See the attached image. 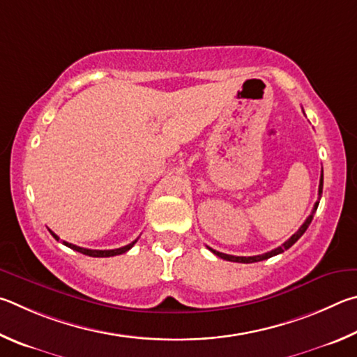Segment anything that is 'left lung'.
Listing matches in <instances>:
<instances>
[{
	"label": "left lung",
	"instance_id": "left-lung-1",
	"mask_svg": "<svg viewBox=\"0 0 357 357\" xmlns=\"http://www.w3.org/2000/svg\"><path fill=\"white\" fill-rule=\"evenodd\" d=\"M321 192H323V171H321V177H320V186H318V196H320V197H321ZM318 204H320V202H315L314 210H312V213L309 215L307 220L304 221L303 226L296 230V234H293L290 238L284 243L282 246L273 249V251H270V252H265V254H261V255H252V257H236V255H229V254L218 252V251H215V249H211V248H208V249L215 255H218V257H221L224 260H229V261H238V264H254V261H261V260H266V259H270V257H274V255L282 254L284 251H287V249L291 248L299 238H301L303 234L305 232V230H307L309 224L312 222V220H314V215H315V211L318 208Z\"/></svg>",
	"mask_w": 357,
	"mask_h": 357
}]
</instances>
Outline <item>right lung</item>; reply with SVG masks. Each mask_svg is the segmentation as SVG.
<instances>
[{
	"instance_id": "add662e5",
	"label": "right lung",
	"mask_w": 357,
	"mask_h": 357,
	"mask_svg": "<svg viewBox=\"0 0 357 357\" xmlns=\"http://www.w3.org/2000/svg\"><path fill=\"white\" fill-rule=\"evenodd\" d=\"M50 234H52L56 240H59V236L56 235L54 232H52V230H50ZM136 241H137V240L131 241L130 245H127V246H123V248H117V249H109V251H98V249H86V248H79V246H75V245H72V243H67V241H62V243H64V245H66L67 248L73 249V251L81 252V254H84V255H89V257H112V255H121V254H123V252H127L128 249L133 248V245H135Z\"/></svg>"
}]
</instances>
